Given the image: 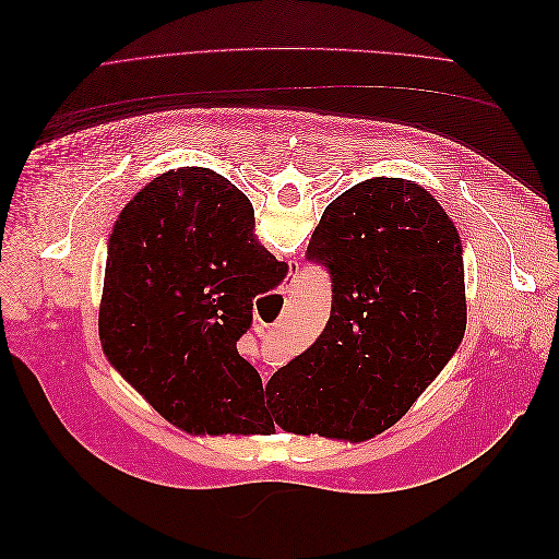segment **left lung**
I'll use <instances>...</instances> for the list:
<instances>
[{
	"label": "left lung",
	"mask_w": 559,
	"mask_h": 559,
	"mask_svg": "<svg viewBox=\"0 0 559 559\" xmlns=\"http://www.w3.org/2000/svg\"><path fill=\"white\" fill-rule=\"evenodd\" d=\"M207 195L210 181L200 205ZM308 259L331 275V317L267 380L270 419L294 433L366 441L411 411L462 343L460 233L421 186L376 177L324 210Z\"/></svg>",
	"instance_id": "8db88e82"
}]
</instances>
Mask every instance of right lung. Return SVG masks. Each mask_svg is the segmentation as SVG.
<instances>
[{
    "mask_svg": "<svg viewBox=\"0 0 559 559\" xmlns=\"http://www.w3.org/2000/svg\"><path fill=\"white\" fill-rule=\"evenodd\" d=\"M286 273L253 233V207L238 186L205 167L165 173L111 230L99 302L107 359L179 429L249 433L263 382L238 341L251 326L253 298Z\"/></svg>",
    "mask_w": 559,
    "mask_h": 559,
    "instance_id": "right-lung-1",
    "label": "right lung"
}]
</instances>
